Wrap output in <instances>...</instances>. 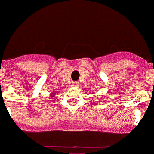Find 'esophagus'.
<instances>
[{
  "instance_id": "esophagus-1",
  "label": "esophagus",
  "mask_w": 154,
  "mask_h": 154,
  "mask_svg": "<svg viewBox=\"0 0 154 154\" xmlns=\"http://www.w3.org/2000/svg\"><path fill=\"white\" fill-rule=\"evenodd\" d=\"M72 86H75V87H78V86H79V82H77V81H75V82H73V83H72Z\"/></svg>"
}]
</instances>
